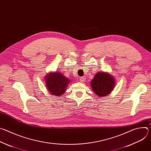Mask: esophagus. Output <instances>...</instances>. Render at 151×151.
I'll return each mask as SVG.
<instances>
[{"instance_id": "1", "label": "esophagus", "mask_w": 151, "mask_h": 151, "mask_svg": "<svg viewBox=\"0 0 151 151\" xmlns=\"http://www.w3.org/2000/svg\"><path fill=\"white\" fill-rule=\"evenodd\" d=\"M85 80H86V78H85V76H82V77H81V78H79V81H80L81 82H85Z\"/></svg>"}]
</instances>
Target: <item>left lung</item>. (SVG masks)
I'll list each match as a JSON object with an SVG mask.
<instances>
[{
  "mask_svg": "<svg viewBox=\"0 0 151 151\" xmlns=\"http://www.w3.org/2000/svg\"><path fill=\"white\" fill-rule=\"evenodd\" d=\"M115 82L114 77L109 73L99 72L91 80L90 85L92 90L101 97L111 94L115 87Z\"/></svg>",
  "mask_w": 151,
  "mask_h": 151,
  "instance_id": "obj_1",
  "label": "left lung"
}]
</instances>
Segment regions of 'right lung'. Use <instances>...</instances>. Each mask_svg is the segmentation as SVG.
<instances>
[{
  "mask_svg": "<svg viewBox=\"0 0 151 151\" xmlns=\"http://www.w3.org/2000/svg\"><path fill=\"white\" fill-rule=\"evenodd\" d=\"M48 91L52 96H61L66 91L70 80L60 72H50L45 77Z\"/></svg>",
  "mask_w": 151,
  "mask_h": 151,
  "instance_id": "add662e5",
  "label": "right lung"
}]
</instances>
